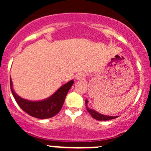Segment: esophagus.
Listing matches in <instances>:
<instances>
[{"mask_svg":"<svg viewBox=\"0 0 151 151\" xmlns=\"http://www.w3.org/2000/svg\"><path fill=\"white\" fill-rule=\"evenodd\" d=\"M84 77H85V75L83 74H82V73H78V74H76L75 76L76 80H83Z\"/></svg>","mask_w":151,"mask_h":151,"instance_id":"esophagus-1","label":"esophagus"}]
</instances>
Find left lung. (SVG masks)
Listing matches in <instances>:
<instances>
[{"mask_svg":"<svg viewBox=\"0 0 151 151\" xmlns=\"http://www.w3.org/2000/svg\"><path fill=\"white\" fill-rule=\"evenodd\" d=\"M87 104H88V100L86 99L85 100V106H86L87 110H88V112L91 114V115L94 119L98 120V121H109V120L115 119V118H118V116H109V115H102V114L99 113L96 111L88 108V106H87Z\"/></svg>","mask_w":151,"mask_h":151,"instance_id":"obj_1","label":"left lung"}]
</instances>
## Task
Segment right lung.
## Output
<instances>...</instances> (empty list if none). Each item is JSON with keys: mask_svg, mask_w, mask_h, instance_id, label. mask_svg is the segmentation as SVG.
<instances>
[{"mask_svg": "<svg viewBox=\"0 0 151 151\" xmlns=\"http://www.w3.org/2000/svg\"><path fill=\"white\" fill-rule=\"evenodd\" d=\"M74 84V81L71 80L68 83L60 87L54 94L42 101H28L21 98L15 93L12 88V79L10 77L11 91L16 100L17 103L21 109L26 113L34 118L39 119H46L57 115L63 106L68 91Z\"/></svg>", "mask_w": 151, "mask_h": 151, "instance_id": "obj_1", "label": "right lung"}]
</instances>
